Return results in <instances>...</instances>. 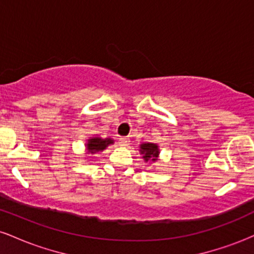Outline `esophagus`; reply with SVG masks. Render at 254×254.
<instances>
[{
    "instance_id": "obj_1",
    "label": "esophagus",
    "mask_w": 254,
    "mask_h": 254,
    "mask_svg": "<svg viewBox=\"0 0 254 254\" xmlns=\"http://www.w3.org/2000/svg\"><path fill=\"white\" fill-rule=\"evenodd\" d=\"M129 138L127 137H121L119 138V145H122V147H127V144H129Z\"/></svg>"
}]
</instances>
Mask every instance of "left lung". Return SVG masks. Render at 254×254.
<instances>
[{"instance_id":"1","label":"left lung","mask_w":254,"mask_h":254,"mask_svg":"<svg viewBox=\"0 0 254 254\" xmlns=\"http://www.w3.org/2000/svg\"><path fill=\"white\" fill-rule=\"evenodd\" d=\"M139 153L142 154V157L145 160V161H151L155 162L157 160V156H159V145L155 143H142L139 145Z\"/></svg>"}]
</instances>
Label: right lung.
Listing matches in <instances>:
<instances>
[{"instance_id":"add662e5","label":"right lung","mask_w":254,"mask_h":254,"mask_svg":"<svg viewBox=\"0 0 254 254\" xmlns=\"http://www.w3.org/2000/svg\"><path fill=\"white\" fill-rule=\"evenodd\" d=\"M113 143V139L112 138H100V137H92L87 141L86 147H87V151L90 154L93 153H97V151L104 150L105 148L107 147L109 144Z\"/></svg>"}]
</instances>
